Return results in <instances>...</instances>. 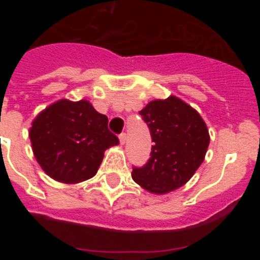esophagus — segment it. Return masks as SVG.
<instances>
[{
    "label": "esophagus",
    "instance_id": "obj_1",
    "mask_svg": "<svg viewBox=\"0 0 260 260\" xmlns=\"http://www.w3.org/2000/svg\"><path fill=\"white\" fill-rule=\"evenodd\" d=\"M126 139H127V137H126L125 133H122V134L119 135V143H121V144H125L126 143Z\"/></svg>",
    "mask_w": 260,
    "mask_h": 260
}]
</instances>
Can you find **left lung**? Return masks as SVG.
Returning <instances> with one entry per match:
<instances>
[{
    "mask_svg": "<svg viewBox=\"0 0 260 260\" xmlns=\"http://www.w3.org/2000/svg\"><path fill=\"white\" fill-rule=\"evenodd\" d=\"M148 125L153 146L144 167L134 168L133 180L152 194H168L194 176L210 144L201 114L177 96L152 100L139 112Z\"/></svg>",
    "mask_w": 260,
    "mask_h": 260,
    "instance_id": "obj_1",
    "label": "left lung"
}]
</instances>
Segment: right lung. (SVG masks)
Returning a JSON list of instances; mask_svg holds the SVG:
<instances>
[{
	"label": "right lung",
	"mask_w": 260,
	"mask_h": 260,
	"mask_svg": "<svg viewBox=\"0 0 260 260\" xmlns=\"http://www.w3.org/2000/svg\"><path fill=\"white\" fill-rule=\"evenodd\" d=\"M29 139L36 161L53 180L68 185L92 178L105 150L119 143L108 117L88 100L61 99L32 121Z\"/></svg>",
	"instance_id": "1"
}]
</instances>
